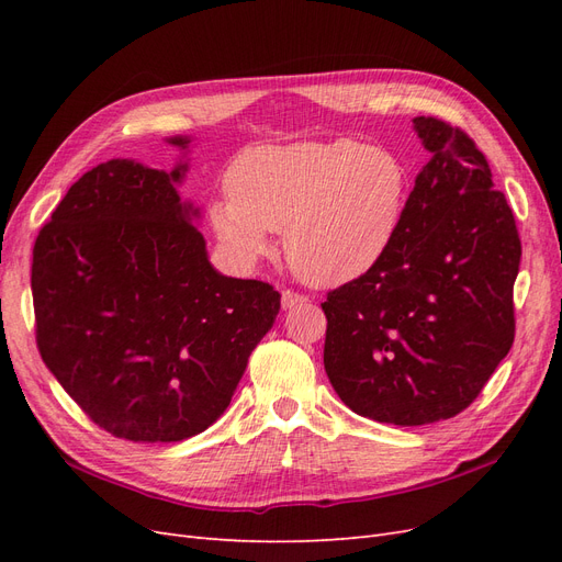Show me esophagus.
<instances>
[{
	"label": "esophagus",
	"instance_id": "34e87169",
	"mask_svg": "<svg viewBox=\"0 0 562 562\" xmlns=\"http://www.w3.org/2000/svg\"><path fill=\"white\" fill-rule=\"evenodd\" d=\"M307 302V297L295 293V291H283L281 293V307L283 310H293V307H300V304Z\"/></svg>",
	"mask_w": 562,
	"mask_h": 562
}]
</instances>
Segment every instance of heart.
Wrapping results in <instances>:
<instances>
[{"mask_svg":"<svg viewBox=\"0 0 562 562\" xmlns=\"http://www.w3.org/2000/svg\"><path fill=\"white\" fill-rule=\"evenodd\" d=\"M227 194L211 206L215 234L246 262L283 232L288 265L318 288L361 279L401 232L407 194L403 161L356 140L252 147L227 171Z\"/></svg>","mask_w":562,"mask_h":562,"instance_id":"1","label":"heart"}]
</instances>
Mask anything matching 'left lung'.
Segmentation results:
<instances>
[{"instance_id":"obj_1","label":"left lung","mask_w":562,"mask_h":562,"mask_svg":"<svg viewBox=\"0 0 562 562\" xmlns=\"http://www.w3.org/2000/svg\"><path fill=\"white\" fill-rule=\"evenodd\" d=\"M431 151L386 258L328 293L323 366L356 415L398 427L469 407L514 345L520 236L483 151L415 116Z\"/></svg>"}]
</instances>
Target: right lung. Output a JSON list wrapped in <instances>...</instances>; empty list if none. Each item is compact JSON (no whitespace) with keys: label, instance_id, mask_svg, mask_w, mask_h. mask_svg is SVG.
<instances>
[{"label":"right lung","instance_id":"1","mask_svg":"<svg viewBox=\"0 0 562 562\" xmlns=\"http://www.w3.org/2000/svg\"><path fill=\"white\" fill-rule=\"evenodd\" d=\"M184 171L98 164L32 250L42 361L93 424L135 443L206 431L281 310L274 285L211 267L176 190Z\"/></svg>","mask_w":562,"mask_h":562}]
</instances>
